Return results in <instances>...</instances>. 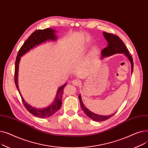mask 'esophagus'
Instances as JSON below:
<instances>
[{"mask_svg": "<svg viewBox=\"0 0 148 148\" xmlns=\"http://www.w3.org/2000/svg\"><path fill=\"white\" fill-rule=\"evenodd\" d=\"M72 83L74 84V85H79L80 83V82L79 80H77V79H74L73 81H72Z\"/></svg>", "mask_w": 148, "mask_h": 148, "instance_id": "obj_1", "label": "esophagus"}]
</instances>
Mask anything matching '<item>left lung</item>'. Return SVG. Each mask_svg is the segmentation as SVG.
<instances>
[{
    "instance_id": "obj_1",
    "label": "left lung",
    "mask_w": 148,
    "mask_h": 148,
    "mask_svg": "<svg viewBox=\"0 0 148 148\" xmlns=\"http://www.w3.org/2000/svg\"><path fill=\"white\" fill-rule=\"evenodd\" d=\"M103 35L108 42V44L106 47L101 51L102 58L107 56H112L113 54L116 53L125 54V56L128 58V59L131 62V72L133 73V66H134L133 58H132L127 48L126 47V46L125 45V44H124L121 39L117 35L113 34H110V33H107L106 32H103ZM79 98L80 100L81 107L82 108V110H83V112L88 116V117H89L90 119H93L95 121L101 122V121H106L108 119L110 118L112 116H113L115 114L114 113L112 114L108 115V116H102V115H98V114H95L94 113H92V112H90V110H89L88 108L84 106L82 100L80 95L79 96Z\"/></svg>"
}]
</instances>
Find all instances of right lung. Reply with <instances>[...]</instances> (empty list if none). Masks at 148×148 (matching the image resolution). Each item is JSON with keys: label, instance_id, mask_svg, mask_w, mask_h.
<instances>
[{"label": "right lung", "instance_id": "1", "mask_svg": "<svg viewBox=\"0 0 148 148\" xmlns=\"http://www.w3.org/2000/svg\"><path fill=\"white\" fill-rule=\"evenodd\" d=\"M56 31L50 28H47L43 30L40 29L36 30L34 32L30 35L27 40L23 44L20 49L17 56L16 58V60L15 63V74H14V81L15 86L18 90L19 94L21 96L22 103L24 104L25 108L31 114L36 116L38 118H47L51 116L53 114L55 113L58 110H59L62 106V97L63 94V90L64 87L66 84L63 85L60 88H59L56 97L54 102L49 107L44 108H36L28 104L24 99L21 97L20 92L19 91L18 86V64L20 60V57L22 56L23 54H25L26 52L29 51L30 49L34 48L35 46L40 44L43 42H45L47 40H56V36L55 35Z\"/></svg>", "mask_w": 148, "mask_h": 148}]
</instances>
